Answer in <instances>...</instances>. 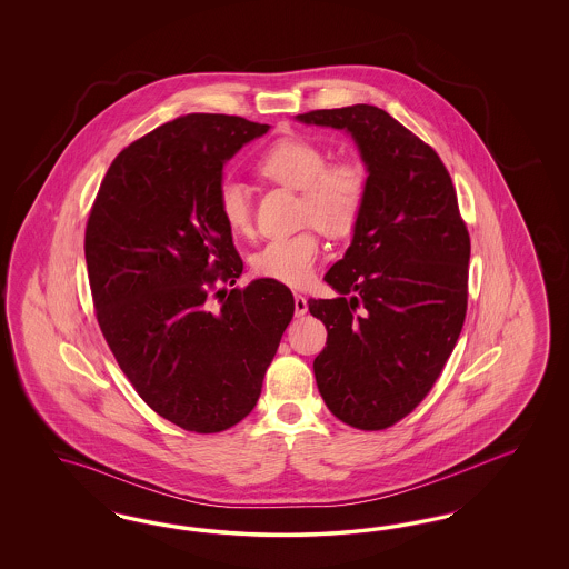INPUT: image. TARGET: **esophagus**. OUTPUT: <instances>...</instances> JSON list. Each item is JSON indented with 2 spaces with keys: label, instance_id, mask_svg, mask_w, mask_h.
<instances>
[{
  "label": "esophagus",
  "instance_id": "esophagus-1",
  "mask_svg": "<svg viewBox=\"0 0 569 569\" xmlns=\"http://www.w3.org/2000/svg\"><path fill=\"white\" fill-rule=\"evenodd\" d=\"M293 310H296V317H302L309 310V302L302 293H293Z\"/></svg>",
  "mask_w": 569,
  "mask_h": 569
}]
</instances>
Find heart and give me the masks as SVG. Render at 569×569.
Masks as SVG:
<instances>
[{
    "mask_svg": "<svg viewBox=\"0 0 569 569\" xmlns=\"http://www.w3.org/2000/svg\"><path fill=\"white\" fill-rule=\"evenodd\" d=\"M257 169L269 181L300 193V219L331 238L348 236L361 217L367 198V172L355 160L329 162L326 150L307 138H283L264 150ZM217 210L229 231L243 236L252 224L250 190L236 177H224L217 188ZM321 240L305 229L273 238L252 254L257 276L300 288L315 276Z\"/></svg>",
    "mask_w": 569,
    "mask_h": 569,
    "instance_id": "heart-1",
    "label": "heart"
}]
</instances>
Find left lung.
Wrapping results in <instances>:
<instances>
[{"instance_id":"1","label":"left lung","mask_w":569,"mask_h":569,"mask_svg":"<svg viewBox=\"0 0 569 569\" xmlns=\"http://www.w3.org/2000/svg\"><path fill=\"white\" fill-rule=\"evenodd\" d=\"M296 121L342 129L367 169V198L345 259L310 298L328 328L312 362L329 411L357 430H386L428 397L467 310L469 233L440 156L386 110L355 103Z\"/></svg>"}]
</instances>
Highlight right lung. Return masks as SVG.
Returning a JSON list of instances; mask_svg holds the SVG:
<instances>
[{"mask_svg": "<svg viewBox=\"0 0 569 569\" xmlns=\"http://www.w3.org/2000/svg\"><path fill=\"white\" fill-rule=\"evenodd\" d=\"M269 124L186 114L110 164L86 229L96 317L122 373L174 426L214 433L257 405L293 317L273 279L233 286L243 262L217 210L223 167Z\"/></svg>", "mask_w": 569, "mask_h": 569, "instance_id": "right-lung-1", "label": "right lung"}]
</instances>
